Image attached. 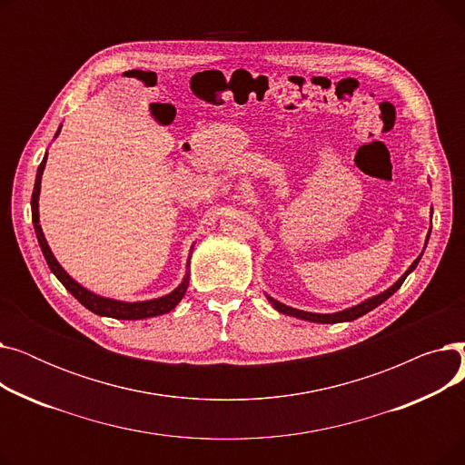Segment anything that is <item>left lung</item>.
<instances>
[{"instance_id":"left-lung-1","label":"left lung","mask_w":465,"mask_h":465,"mask_svg":"<svg viewBox=\"0 0 465 465\" xmlns=\"http://www.w3.org/2000/svg\"><path fill=\"white\" fill-rule=\"evenodd\" d=\"M430 233H431V230L428 232V237H426V245H428V239H430ZM426 245H424V249H426ZM420 258H422V254L414 260L411 265H409V270L392 284L390 288H386L384 292H381V294H377V296H373V298H370V300H365V302H361V303H358V305H354V307H349V309H343V311H339V312H328V314H324V312H309V311H300V309H294V307H288V305H284V303H281V302H277V300H273L272 296H267L265 294V298H267V302H270L272 305H273V309H277L279 312H282V314H288V316H296V319H302V321H309V322H316V324H337V322H351V321H356V319H360L361 314H365V312H370V311H373L375 307H379L382 302H386L390 296L394 294V292L403 284V281L407 279V275L411 273V272H414V267L419 265V262H420Z\"/></svg>"}]
</instances>
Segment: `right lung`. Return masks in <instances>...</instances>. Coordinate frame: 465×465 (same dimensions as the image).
I'll return each mask as SVG.
<instances>
[{
  "instance_id": "right-lung-1",
  "label": "right lung",
  "mask_w": 465,
  "mask_h": 465,
  "mask_svg": "<svg viewBox=\"0 0 465 465\" xmlns=\"http://www.w3.org/2000/svg\"><path fill=\"white\" fill-rule=\"evenodd\" d=\"M62 126L58 128L56 135L60 134ZM46 156L48 153H45V158L43 162L39 163L37 167V175H35V186H34V193H32V223H34V228H35V235H37V241H39V247H41V252L48 263V267H51V272L56 275V279L65 286V290L69 292L71 296H75L88 311L100 314V316H109V319H118V321H141V319H151V316H160V314H165L169 312L171 309H175L177 303L183 300V296L186 294V288H188V279H190V273L184 275L183 282L173 290L169 292V294L162 296V298H156V300H146V302H134V303H128V302H118V300H111V298H104V296H97L94 294V292L86 290L84 286H81L75 279L69 277L67 272L64 270V267L58 263V260L54 258L51 247H48V242L45 239V233L41 230V224H39V192H41V175L45 171V165H46ZM190 263V260H188ZM186 263V267H188Z\"/></svg>"
}]
</instances>
